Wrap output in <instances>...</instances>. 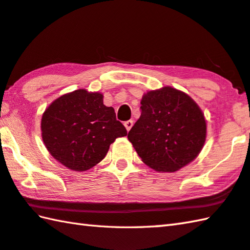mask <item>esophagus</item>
Masks as SVG:
<instances>
[{"instance_id": "34e87169", "label": "esophagus", "mask_w": 250, "mask_h": 250, "mask_svg": "<svg viewBox=\"0 0 250 250\" xmlns=\"http://www.w3.org/2000/svg\"><path fill=\"white\" fill-rule=\"evenodd\" d=\"M132 125H133V120H128V121L125 122V129H126V131H128V132L132 128Z\"/></svg>"}]
</instances>
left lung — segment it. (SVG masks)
Returning <instances> with one entry per match:
<instances>
[{
  "instance_id": "left-lung-1",
  "label": "left lung",
  "mask_w": 250,
  "mask_h": 250,
  "mask_svg": "<svg viewBox=\"0 0 250 250\" xmlns=\"http://www.w3.org/2000/svg\"><path fill=\"white\" fill-rule=\"evenodd\" d=\"M128 139L142 161L157 172H174L197 157L207 135L204 112L172 86L145 93Z\"/></svg>"
}]
</instances>
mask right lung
<instances>
[{"mask_svg":"<svg viewBox=\"0 0 250 250\" xmlns=\"http://www.w3.org/2000/svg\"><path fill=\"white\" fill-rule=\"evenodd\" d=\"M102 93L79 89L52 102L41 119L42 140L53 158L72 171H85L105 158L111 143L126 135Z\"/></svg>","mask_w":250,"mask_h":250,"instance_id":"obj_1","label":"right lung"}]
</instances>
